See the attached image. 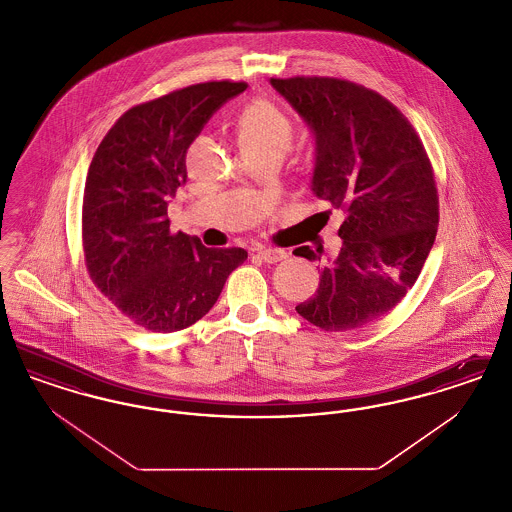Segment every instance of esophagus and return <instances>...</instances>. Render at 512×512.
<instances>
[{
	"label": "esophagus",
	"instance_id": "1",
	"mask_svg": "<svg viewBox=\"0 0 512 512\" xmlns=\"http://www.w3.org/2000/svg\"><path fill=\"white\" fill-rule=\"evenodd\" d=\"M257 257H261L265 263H278L286 259L284 249H257Z\"/></svg>",
	"mask_w": 512,
	"mask_h": 512
}]
</instances>
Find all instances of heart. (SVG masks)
Listing matches in <instances>:
<instances>
[{"label":"heart","mask_w":512,"mask_h":512,"mask_svg":"<svg viewBox=\"0 0 512 512\" xmlns=\"http://www.w3.org/2000/svg\"><path fill=\"white\" fill-rule=\"evenodd\" d=\"M236 130L245 155L270 151L286 153L292 146V119L267 99H257L244 107L236 122Z\"/></svg>","instance_id":"1"}]
</instances>
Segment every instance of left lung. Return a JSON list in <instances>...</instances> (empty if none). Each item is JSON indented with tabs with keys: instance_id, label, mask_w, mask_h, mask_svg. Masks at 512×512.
Returning a JSON list of instances; mask_svg holds the SVG:
<instances>
[{
	"instance_id": "1",
	"label": "left lung",
	"mask_w": 512,
	"mask_h": 512,
	"mask_svg": "<svg viewBox=\"0 0 512 512\" xmlns=\"http://www.w3.org/2000/svg\"><path fill=\"white\" fill-rule=\"evenodd\" d=\"M315 138L313 194L345 213L340 251L307 247L317 292L295 311L324 332L363 328L413 288L436 242L438 190L413 124L380 94L324 76L270 78Z\"/></svg>"
}]
</instances>
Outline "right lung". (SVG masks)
I'll return each instance as SVG.
<instances>
[{"instance_id": "1", "label": "right lung", "mask_w": 512, "mask_h": 512, "mask_svg": "<svg viewBox=\"0 0 512 512\" xmlns=\"http://www.w3.org/2000/svg\"><path fill=\"white\" fill-rule=\"evenodd\" d=\"M245 82H205L128 109L101 140L84 186L86 267L122 315L151 332L205 317L242 247L211 249L172 234L169 199L186 184V153L207 121Z\"/></svg>"}]
</instances>
